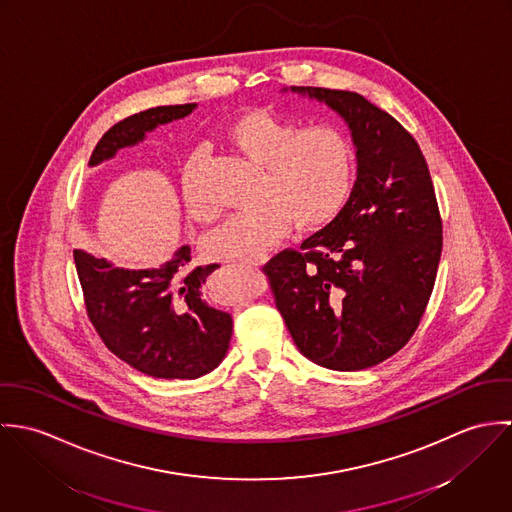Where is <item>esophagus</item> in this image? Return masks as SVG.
Segmentation results:
<instances>
[{"label":"esophagus","instance_id":"1","mask_svg":"<svg viewBox=\"0 0 512 512\" xmlns=\"http://www.w3.org/2000/svg\"><path fill=\"white\" fill-rule=\"evenodd\" d=\"M268 262V256H260V258H252V260H246V264L250 266H264Z\"/></svg>","mask_w":512,"mask_h":512}]
</instances>
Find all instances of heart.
I'll use <instances>...</instances> for the list:
<instances>
[{"label":"heart","instance_id":"obj_1","mask_svg":"<svg viewBox=\"0 0 512 512\" xmlns=\"http://www.w3.org/2000/svg\"><path fill=\"white\" fill-rule=\"evenodd\" d=\"M226 142L264 167L262 207L236 213L205 236V252L215 260H252L272 250L290 230H315L335 219L355 187V153L343 132L331 126L301 130L272 110H250L234 118ZM201 151L181 167V193L189 217L213 219L199 185Z\"/></svg>","mask_w":512,"mask_h":512}]
</instances>
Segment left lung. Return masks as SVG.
Returning a JSON list of instances; mask_svg holds the SVG:
<instances>
[{
	"label": "left lung",
	"instance_id": "8db88e82",
	"mask_svg": "<svg viewBox=\"0 0 512 512\" xmlns=\"http://www.w3.org/2000/svg\"><path fill=\"white\" fill-rule=\"evenodd\" d=\"M343 118L357 181L343 211L266 264L295 347L315 365L363 370L400 351L434 290L441 219L416 140L349 90L290 86Z\"/></svg>",
	"mask_w": 512,
	"mask_h": 512
}]
</instances>
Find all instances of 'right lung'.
<instances>
[{"mask_svg":"<svg viewBox=\"0 0 512 512\" xmlns=\"http://www.w3.org/2000/svg\"><path fill=\"white\" fill-rule=\"evenodd\" d=\"M197 104L157 106L112 126L94 147L88 165L138 146L157 126L189 116ZM88 317L104 345L124 363L155 378L193 380L226 357L232 317L207 303L203 286L220 268L191 266V248L181 246L157 268H118L110 260L74 250Z\"/></svg>","mask_w":512,"mask_h":512,"instance_id":"obj_1","label":"right lung"}]
</instances>
